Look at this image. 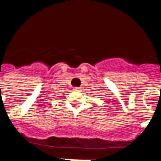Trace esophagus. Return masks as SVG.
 <instances>
[{
    "label": "esophagus",
    "instance_id": "obj_1",
    "mask_svg": "<svg viewBox=\"0 0 161 161\" xmlns=\"http://www.w3.org/2000/svg\"><path fill=\"white\" fill-rule=\"evenodd\" d=\"M80 89H80V87H75V88H74V90L78 91V92H80Z\"/></svg>",
    "mask_w": 161,
    "mask_h": 161
}]
</instances>
